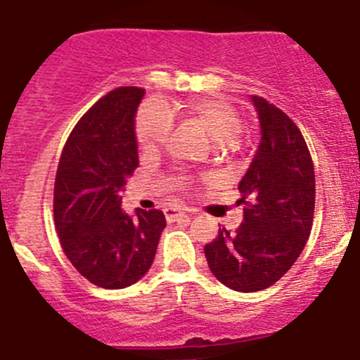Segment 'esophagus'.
<instances>
[{
    "label": "esophagus",
    "instance_id": "esophagus-1",
    "mask_svg": "<svg viewBox=\"0 0 360 360\" xmlns=\"http://www.w3.org/2000/svg\"><path fill=\"white\" fill-rule=\"evenodd\" d=\"M165 217H167L168 222H174V220H179L183 217H186V212L179 206H172V208H167L165 210Z\"/></svg>",
    "mask_w": 360,
    "mask_h": 360
}]
</instances>
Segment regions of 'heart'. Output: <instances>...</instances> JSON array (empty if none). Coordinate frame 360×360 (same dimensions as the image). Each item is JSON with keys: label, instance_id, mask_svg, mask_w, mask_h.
I'll list each match as a JSON object with an SVG mask.
<instances>
[{"label": "heart", "instance_id": "obj_1", "mask_svg": "<svg viewBox=\"0 0 360 360\" xmlns=\"http://www.w3.org/2000/svg\"><path fill=\"white\" fill-rule=\"evenodd\" d=\"M170 115H183L193 120L217 141V148H231L244 132V118L233 105L219 98H197L184 103L161 105L143 103L136 116V141L143 150H158L172 131Z\"/></svg>", "mask_w": 360, "mask_h": 360}]
</instances>
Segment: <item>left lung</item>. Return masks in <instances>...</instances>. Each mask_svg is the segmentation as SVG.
Masks as SVG:
<instances>
[{"instance_id":"8db88e82","label":"left lung","mask_w":360,"mask_h":360,"mask_svg":"<svg viewBox=\"0 0 360 360\" xmlns=\"http://www.w3.org/2000/svg\"><path fill=\"white\" fill-rule=\"evenodd\" d=\"M260 120V145L238 183L244 222L235 233L219 228L204 245L213 276L238 292L276 283L310 236L316 204L314 163L292 120L262 96H251Z\"/></svg>"}]
</instances>
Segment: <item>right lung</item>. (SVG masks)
I'll return each instance as SVG.
<instances>
[{
	"mask_svg": "<svg viewBox=\"0 0 360 360\" xmlns=\"http://www.w3.org/2000/svg\"><path fill=\"white\" fill-rule=\"evenodd\" d=\"M145 89L118 87L71 131L53 190L55 228L68 260L102 289H125L145 276L167 226L160 210H122L138 168L134 122Z\"/></svg>",
	"mask_w": 360,
	"mask_h": 360,
	"instance_id": "right-lung-1",
	"label": "right lung"
}]
</instances>
